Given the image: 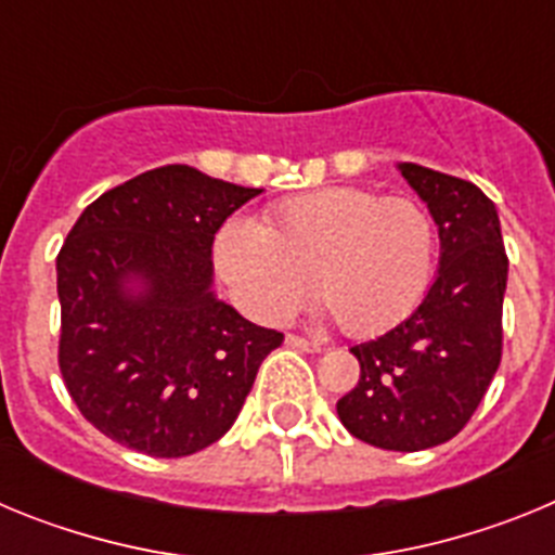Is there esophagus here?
Instances as JSON below:
<instances>
[{
    "mask_svg": "<svg viewBox=\"0 0 555 555\" xmlns=\"http://www.w3.org/2000/svg\"><path fill=\"white\" fill-rule=\"evenodd\" d=\"M286 345L297 347V350H306V352H320L322 350L320 341H311V338L294 336V333H288V336H286Z\"/></svg>",
    "mask_w": 555,
    "mask_h": 555,
    "instance_id": "obj_1",
    "label": "esophagus"
}]
</instances>
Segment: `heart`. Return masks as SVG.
Listing matches in <instances>:
<instances>
[{
    "label": "heart",
    "mask_w": 555,
    "mask_h": 555,
    "mask_svg": "<svg viewBox=\"0 0 555 555\" xmlns=\"http://www.w3.org/2000/svg\"><path fill=\"white\" fill-rule=\"evenodd\" d=\"M436 267V222L425 205L356 185L281 199L261 222L228 219L214 269L258 322H286L317 281L341 327L370 336L405 320Z\"/></svg>",
    "instance_id": "obj_1"
}]
</instances>
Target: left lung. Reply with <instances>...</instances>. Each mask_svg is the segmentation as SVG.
Here are the masks:
<instances>
[{
  "label": "left lung",
  "mask_w": 555,
  "mask_h": 555,
  "mask_svg": "<svg viewBox=\"0 0 555 555\" xmlns=\"http://www.w3.org/2000/svg\"><path fill=\"white\" fill-rule=\"evenodd\" d=\"M400 171L439 224V274L409 320L350 347L361 377L336 411L361 442L416 453L453 439L492 384L508 258L498 210L478 185L416 164Z\"/></svg>",
  "instance_id": "obj_1"
}]
</instances>
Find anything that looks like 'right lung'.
<instances>
[{
	"mask_svg": "<svg viewBox=\"0 0 555 555\" xmlns=\"http://www.w3.org/2000/svg\"><path fill=\"white\" fill-rule=\"evenodd\" d=\"M261 189L183 164L105 191L57 253V366L113 442L180 459L222 439L283 333L210 292L214 235ZM142 281V292L126 288Z\"/></svg>",
	"mask_w": 555,
	"mask_h": 555,
	"instance_id": "1",
	"label": "right lung"
}]
</instances>
